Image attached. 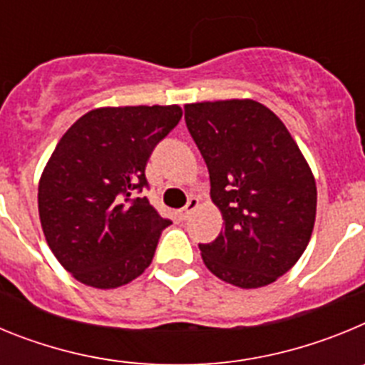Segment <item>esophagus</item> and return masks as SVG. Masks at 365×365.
<instances>
[{"instance_id": "obj_1", "label": "esophagus", "mask_w": 365, "mask_h": 365, "mask_svg": "<svg viewBox=\"0 0 365 365\" xmlns=\"http://www.w3.org/2000/svg\"><path fill=\"white\" fill-rule=\"evenodd\" d=\"M197 206H199V199H197V197H190L188 202H186L185 208H180V212H179L180 217H182V219H188L190 214H192V212L195 210Z\"/></svg>"}]
</instances>
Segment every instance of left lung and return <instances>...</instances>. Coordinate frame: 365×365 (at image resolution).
I'll use <instances>...</instances> for the list:
<instances>
[{
    "instance_id": "8db88e82",
    "label": "left lung",
    "mask_w": 365,
    "mask_h": 365,
    "mask_svg": "<svg viewBox=\"0 0 365 365\" xmlns=\"http://www.w3.org/2000/svg\"><path fill=\"white\" fill-rule=\"evenodd\" d=\"M185 118L225 219L215 241L199 245L206 269L241 289L276 282L302 257L314 228L307 160L285 124L256 100L186 104Z\"/></svg>"
}]
</instances>
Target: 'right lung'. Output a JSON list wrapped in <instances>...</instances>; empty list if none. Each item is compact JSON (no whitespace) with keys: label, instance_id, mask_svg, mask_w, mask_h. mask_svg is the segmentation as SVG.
Masks as SVG:
<instances>
[{"label":"right lung","instance_id":"obj_1","mask_svg":"<svg viewBox=\"0 0 365 365\" xmlns=\"http://www.w3.org/2000/svg\"><path fill=\"white\" fill-rule=\"evenodd\" d=\"M173 106L96 108L63 133L38 185L45 241L60 265L95 289H117L150 267L170 219L143 192L151 151L179 124Z\"/></svg>","mask_w":365,"mask_h":365}]
</instances>
